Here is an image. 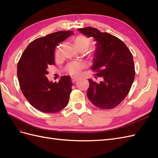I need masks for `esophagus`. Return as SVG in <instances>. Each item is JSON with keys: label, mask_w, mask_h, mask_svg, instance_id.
Returning a JSON list of instances; mask_svg holds the SVG:
<instances>
[{"label": "esophagus", "mask_w": 158, "mask_h": 158, "mask_svg": "<svg viewBox=\"0 0 158 158\" xmlns=\"http://www.w3.org/2000/svg\"><path fill=\"white\" fill-rule=\"evenodd\" d=\"M77 80H78V78H74V77L72 78V82H73V83H75Z\"/></svg>", "instance_id": "1"}]
</instances>
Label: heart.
<instances>
[{
  "label": "heart",
  "instance_id": "obj_1",
  "mask_svg": "<svg viewBox=\"0 0 158 158\" xmlns=\"http://www.w3.org/2000/svg\"><path fill=\"white\" fill-rule=\"evenodd\" d=\"M92 44L91 40L86 35L83 34H79L76 35L74 40V44L76 48L78 49L80 51H87ZM61 45H59L56 47L55 50V56H58L59 55L60 49ZM85 67V64L82 62L74 61L70 63L66 66L65 70L69 74L73 76H77L80 74L82 69Z\"/></svg>",
  "mask_w": 158,
  "mask_h": 158
}]
</instances>
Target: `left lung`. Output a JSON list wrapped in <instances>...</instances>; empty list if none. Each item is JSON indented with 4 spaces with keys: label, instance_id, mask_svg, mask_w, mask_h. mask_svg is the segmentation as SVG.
<instances>
[{
    "label": "left lung",
    "instance_id": "obj_1",
    "mask_svg": "<svg viewBox=\"0 0 158 158\" xmlns=\"http://www.w3.org/2000/svg\"><path fill=\"white\" fill-rule=\"evenodd\" d=\"M78 30L97 41L92 69L99 82L89 79L87 95L95 106L111 109L118 106L130 92L135 77L132 55L118 37L96 28L86 27Z\"/></svg>",
    "mask_w": 158,
    "mask_h": 158
}]
</instances>
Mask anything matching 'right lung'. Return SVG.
<instances>
[{
	"label": "right lung",
	"mask_w": 158,
	"mask_h": 158,
	"mask_svg": "<svg viewBox=\"0 0 158 158\" xmlns=\"http://www.w3.org/2000/svg\"><path fill=\"white\" fill-rule=\"evenodd\" d=\"M72 34L70 30L59 31L37 38L26 47L18 61L17 75L22 92L41 112H59L69 103L73 86L70 76H62L59 82L52 83L46 74L48 66L55 64L56 46Z\"/></svg>",
	"instance_id": "add662e5"
}]
</instances>
